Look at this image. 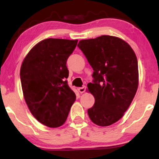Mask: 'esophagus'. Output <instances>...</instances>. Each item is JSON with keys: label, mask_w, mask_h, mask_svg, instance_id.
Wrapping results in <instances>:
<instances>
[{"label": "esophagus", "mask_w": 159, "mask_h": 159, "mask_svg": "<svg viewBox=\"0 0 159 159\" xmlns=\"http://www.w3.org/2000/svg\"><path fill=\"white\" fill-rule=\"evenodd\" d=\"M78 90V91H79V93H83L85 92L86 87H85V86H84V87H79Z\"/></svg>", "instance_id": "esophagus-1"}]
</instances>
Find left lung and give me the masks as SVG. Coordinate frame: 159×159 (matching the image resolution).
I'll list each match as a JSON object with an SVG mask.
<instances>
[{"label":"left lung","instance_id":"obj_1","mask_svg":"<svg viewBox=\"0 0 159 159\" xmlns=\"http://www.w3.org/2000/svg\"><path fill=\"white\" fill-rule=\"evenodd\" d=\"M78 47L94 72L93 83L87 84L95 98L89 117L99 126L117 122L130 106L139 82L138 60L132 47L114 36L82 39Z\"/></svg>","mask_w":159,"mask_h":159}]
</instances>
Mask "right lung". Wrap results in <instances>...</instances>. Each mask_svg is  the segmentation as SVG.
I'll list each match as a JSON object with an SVG mask.
<instances>
[{
  "label": "right lung",
  "mask_w": 159,
  "mask_h": 159,
  "mask_svg": "<svg viewBox=\"0 0 159 159\" xmlns=\"http://www.w3.org/2000/svg\"><path fill=\"white\" fill-rule=\"evenodd\" d=\"M78 39L49 38L30 49L20 69L24 98L39 123L57 128L67 119L76 96L69 87L66 61Z\"/></svg>",
  "instance_id": "right-lung-1"
}]
</instances>
